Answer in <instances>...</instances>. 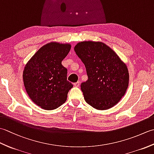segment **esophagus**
Masks as SVG:
<instances>
[{"mask_svg":"<svg viewBox=\"0 0 154 154\" xmlns=\"http://www.w3.org/2000/svg\"><path fill=\"white\" fill-rule=\"evenodd\" d=\"M73 85H74V86H75V87H79V85H80V82H79V81H78V82L75 83Z\"/></svg>","mask_w":154,"mask_h":154,"instance_id":"esophagus-1","label":"esophagus"}]
</instances>
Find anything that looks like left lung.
Instances as JSON below:
<instances>
[{"label":"left lung","instance_id":"8db88e82","mask_svg":"<svg viewBox=\"0 0 154 154\" xmlns=\"http://www.w3.org/2000/svg\"><path fill=\"white\" fill-rule=\"evenodd\" d=\"M74 50L86 68L88 79L81 85L86 102L97 110H107L116 105L128 87L126 64L101 42H81Z\"/></svg>","mask_w":154,"mask_h":154}]
</instances>
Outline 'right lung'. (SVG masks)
Segmentation results:
<instances>
[{"instance_id":"add662e5","label":"right lung","mask_w":154,"mask_h":154,"mask_svg":"<svg viewBox=\"0 0 154 154\" xmlns=\"http://www.w3.org/2000/svg\"><path fill=\"white\" fill-rule=\"evenodd\" d=\"M71 50L69 44L50 42L38 50L23 71L26 91L31 100L45 110H54L67 100L73 85L61 64Z\"/></svg>"}]
</instances>
